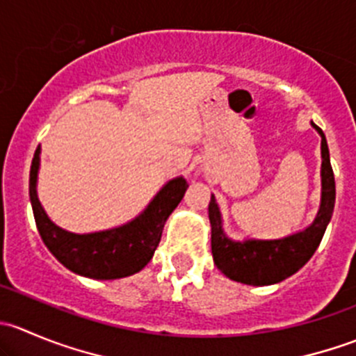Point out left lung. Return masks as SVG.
<instances>
[{
  "label": "left lung",
  "mask_w": 356,
  "mask_h": 356,
  "mask_svg": "<svg viewBox=\"0 0 356 356\" xmlns=\"http://www.w3.org/2000/svg\"><path fill=\"white\" fill-rule=\"evenodd\" d=\"M321 136V207L317 217L303 231L281 239H231L224 231L220 207L211 195L208 218L211 225V254L225 277L248 286H270L296 274L312 258L331 222L336 201V182L329 158V148L321 127L312 122Z\"/></svg>",
  "instance_id": "8db88e82"
}]
</instances>
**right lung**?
<instances>
[{
    "label": "right lung",
    "instance_id": "1",
    "mask_svg": "<svg viewBox=\"0 0 356 356\" xmlns=\"http://www.w3.org/2000/svg\"><path fill=\"white\" fill-rule=\"evenodd\" d=\"M39 165L41 148L38 146L31 165L29 196L42 243L68 270L99 281L127 277L148 265L160 243L165 222L188 189L186 179L179 175L163 184L148 207L132 220L106 231L77 234L56 225L42 208L38 198Z\"/></svg>",
    "mask_w": 356,
    "mask_h": 356
}]
</instances>
